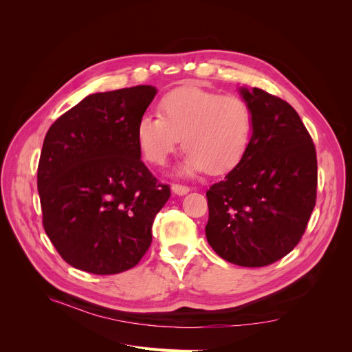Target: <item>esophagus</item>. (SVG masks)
<instances>
[{
    "label": "esophagus",
    "mask_w": 352,
    "mask_h": 352,
    "mask_svg": "<svg viewBox=\"0 0 352 352\" xmlns=\"http://www.w3.org/2000/svg\"><path fill=\"white\" fill-rule=\"evenodd\" d=\"M172 190H173V194H176V195H186L190 189L185 185H176L175 184V185H172Z\"/></svg>",
    "instance_id": "34e87169"
}]
</instances>
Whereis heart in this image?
Wrapping results in <instances>:
<instances>
[{
  "label": "heart",
  "instance_id": "b5f03b06",
  "mask_svg": "<svg viewBox=\"0 0 352 352\" xmlns=\"http://www.w3.org/2000/svg\"><path fill=\"white\" fill-rule=\"evenodd\" d=\"M158 113H145L136 124V141L148 162L164 166L180 145L186 154L179 166L182 176L207 170L228 173L248 153L254 116L238 95H221L195 87L170 91Z\"/></svg>",
  "mask_w": 352,
  "mask_h": 352
}]
</instances>
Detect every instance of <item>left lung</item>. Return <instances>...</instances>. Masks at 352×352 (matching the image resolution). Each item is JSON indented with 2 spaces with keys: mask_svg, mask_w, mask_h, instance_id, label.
I'll return each mask as SVG.
<instances>
[{
  "mask_svg": "<svg viewBox=\"0 0 352 352\" xmlns=\"http://www.w3.org/2000/svg\"><path fill=\"white\" fill-rule=\"evenodd\" d=\"M254 129L248 153L207 190L206 236L223 260L263 267L300 242L316 206L317 158L310 133L286 101L241 87Z\"/></svg>",
  "mask_w": 352,
  "mask_h": 352,
  "instance_id": "left-lung-1",
  "label": "left lung"
}]
</instances>
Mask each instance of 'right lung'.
<instances>
[{
  "instance_id": "right-lung-1",
  "label": "right lung",
  "mask_w": 352,
  "mask_h": 352,
  "mask_svg": "<svg viewBox=\"0 0 352 352\" xmlns=\"http://www.w3.org/2000/svg\"><path fill=\"white\" fill-rule=\"evenodd\" d=\"M155 94L151 85L91 94L45 135L38 166L42 223L74 269L122 273L150 248L153 221L170 198L136 141Z\"/></svg>"
}]
</instances>
